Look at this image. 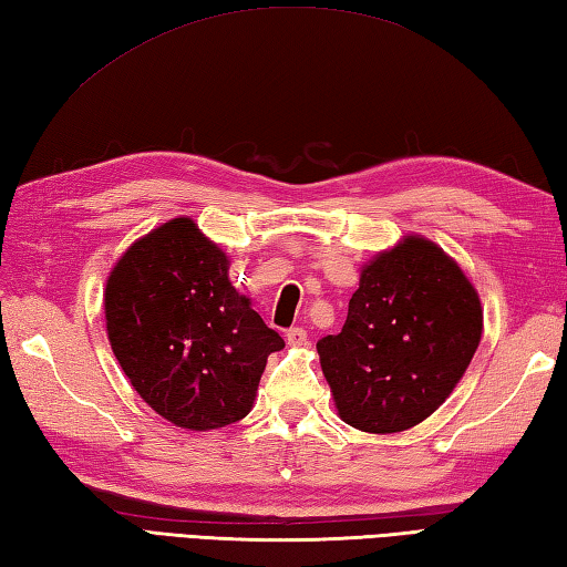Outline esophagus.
<instances>
[{"instance_id": "1", "label": "esophagus", "mask_w": 567, "mask_h": 567, "mask_svg": "<svg viewBox=\"0 0 567 567\" xmlns=\"http://www.w3.org/2000/svg\"><path fill=\"white\" fill-rule=\"evenodd\" d=\"M285 339L292 348H302V346H307V331L302 327H295L285 333Z\"/></svg>"}]
</instances>
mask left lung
Wrapping results in <instances>:
<instances>
[{"label": "left lung", "instance_id": "8db88e82", "mask_svg": "<svg viewBox=\"0 0 567 567\" xmlns=\"http://www.w3.org/2000/svg\"><path fill=\"white\" fill-rule=\"evenodd\" d=\"M483 339V305L449 252L406 234L360 268L341 333L317 343L336 412L396 433L449 400Z\"/></svg>", "mask_w": 567, "mask_h": 567}]
</instances>
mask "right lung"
I'll list each match as a JSON object with an SVG mask.
<instances>
[{
  "instance_id": "add662e5",
  "label": "right lung",
  "mask_w": 567,
  "mask_h": 567,
  "mask_svg": "<svg viewBox=\"0 0 567 567\" xmlns=\"http://www.w3.org/2000/svg\"><path fill=\"white\" fill-rule=\"evenodd\" d=\"M228 256L189 216L153 228L104 290L112 351L141 400L185 431L244 419L268 355L285 348L228 280Z\"/></svg>"
}]
</instances>
